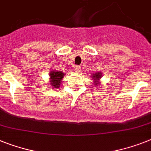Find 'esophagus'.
Here are the masks:
<instances>
[{
  "label": "esophagus",
  "mask_w": 151,
  "mask_h": 151,
  "mask_svg": "<svg viewBox=\"0 0 151 151\" xmlns=\"http://www.w3.org/2000/svg\"><path fill=\"white\" fill-rule=\"evenodd\" d=\"M73 69H74L76 72H80L81 67L78 66V65H75V66L73 67Z\"/></svg>",
  "instance_id": "34e87169"
}]
</instances>
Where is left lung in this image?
Listing matches in <instances>:
<instances>
[{"mask_svg": "<svg viewBox=\"0 0 151 151\" xmlns=\"http://www.w3.org/2000/svg\"><path fill=\"white\" fill-rule=\"evenodd\" d=\"M101 76H102V73H95V74H93V76H92V78H93V79L95 80L94 82H95L96 84H97V83H99V82H98V80H99V78H101Z\"/></svg>", "mask_w": 151, "mask_h": 151, "instance_id": "left-lung-1", "label": "left lung"}]
</instances>
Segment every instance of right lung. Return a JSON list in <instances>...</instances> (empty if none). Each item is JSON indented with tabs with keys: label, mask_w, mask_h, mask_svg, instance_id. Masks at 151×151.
<instances>
[{
	"label": "right lung",
	"mask_w": 151,
	"mask_h": 151,
	"mask_svg": "<svg viewBox=\"0 0 151 151\" xmlns=\"http://www.w3.org/2000/svg\"><path fill=\"white\" fill-rule=\"evenodd\" d=\"M64 76V73L62 72H58V71H53L51 72L50 73V78H51V86L54 88L58 89L59 86H60V82Z\"/></svg>",
	"instance_id": "obj_1"
}]
</instances>
